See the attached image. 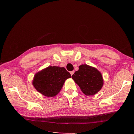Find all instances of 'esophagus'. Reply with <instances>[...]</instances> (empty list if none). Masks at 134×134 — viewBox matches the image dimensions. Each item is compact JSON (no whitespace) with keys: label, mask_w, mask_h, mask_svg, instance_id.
I'll return each mask as SVG.
<instances>
[{"label":"esophagus","mask_w":134,"mask_h":134,"mask_svg":"<svg viewBox=\"0 0 134 134\" xmlns=\"http://www.w3.org/2000/svg\"><path fill=\"white\" fill-rule=\"evenodd\" d=\"M70 73L71 75L72 76V75H73V74H74V71H70Z\"/></svg>","instance_id":"esophagus-1"}]
</instances>
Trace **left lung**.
I'll return each instance as SVG.
<instances>
[{"instance_id": "obj_1", "label": "left lung", "mask_w": 134, "mask_h": 134, "mask_svg": "<svg viewBox=\"0 0 134 134\" xmlns=\"http://www.w3.org/2000/svg\"><path fill=\"white\" fill-rule=\"evenodd\" d=\"M72 79L88 96L97 94L102 89L104 83L101 72L96 68L87 64L80 65L79 70L72 75Z\"/></svg>"}]
</instances>
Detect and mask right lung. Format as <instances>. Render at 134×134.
I'll list each match as a JSON object with an SVG mask.
<instances>
[{"instance_id":"obj_1","label":"right lung","mask_w":134,"mask_h":134,"mask_svg":"<svg viewBox=\"0 0 134 134\" xmlns=\"http://www.w3.org/2000/svg\"><path fill=\"white\" fill-rule=\"evenodd\" d=\"M71 77L65 68L49 66L35 74L32 85L42 95L53 97L60 92L65 80Z\"/></svg>"}]
</instances>
